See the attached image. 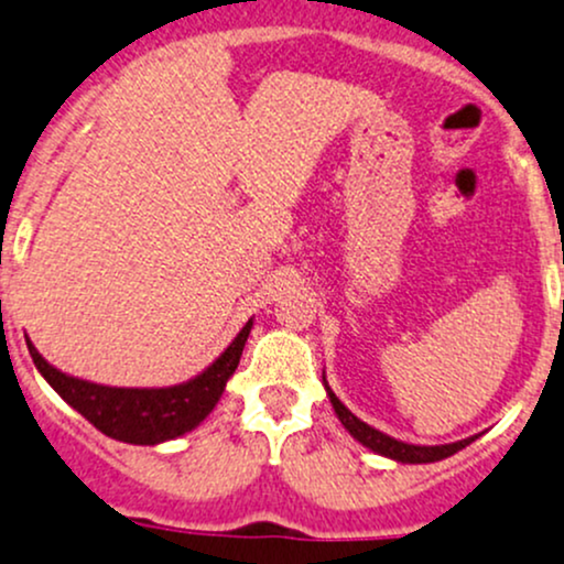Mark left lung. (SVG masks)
I'll return each instance as SVG.
<instances>
[{
    "label": "left lung",
    "mask_w": 564,
    "mask_h": 564,
    "mask_svg": "<svg viewBox=\"0 0 564 564\" xmlns=\"http://www.w3.org/2000/svg\"><path fill=\"white\" fill-rule=\"evenodd\" d=\"M324 388H326V395H329V401L334 406V414H337L339 423L345 425V431H348L358 444H364V447L372 449V453H377V455L391 457V460H395V463H436V460H444V457L455 455L457 449L468 447V444H471L476 438V436H468V438H460V442H453V444H436V447L399 442V438L388 436V433L377 431V429H372V425L364 423V420H358L356 414H352L348 406H345L343 401L334 395L329 382H326V375H324Z\"/></svg>",
    "instance_id": "8db88e82"
}]
</instances>
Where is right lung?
Wrapping results in <instances>:
<instances>
[{"mask_svg":"<svg viewBox=\"0 0 564 564\" xmlns=\"http://www.w3.org/2000/svg\"><path fill=\"white\" fill-rule=\"evenodd\" d=\"M251 326L253 318L246 321V326L235 334L225 352L214 364H208L200 375L169 388H111L101 382L79 380V377L61 372L53 364H47L29 337L26 345L34 358V367L72 410H77L109 438L154 447V444L184 436L212 414L225 393L227 380L238 369Z\"/></svg>","mask_w":564,"mask_h":564,"instance_id":"right-lung-1","label":"right lung"}]
</instances>
